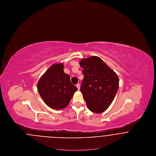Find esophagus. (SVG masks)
I'll return each instance as SVG.
<instances>
[{
	"mask_svg": "<svg viewBox=\"0 0 156 156\" xmlns=\"http://www.w3.org/2000/svg\"><path fill=\"white\" fill-rule=\"evenodd\" d=\"M76 87H77V88H78V90H80V83H78V84H76Z\"/></svg>",
	"mask_w": 156,
	"mask_h": 156,
	"instance_id": "1",
	"label": "esophagus"
}]
</instances>
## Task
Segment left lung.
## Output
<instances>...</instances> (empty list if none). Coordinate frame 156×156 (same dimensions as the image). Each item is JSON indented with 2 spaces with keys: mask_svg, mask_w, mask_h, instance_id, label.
<instances>
[{
  "mask_svg": "<svg viewBox=\"0 0 156 156\" xmlns=\"http://www.w3.org/2000/svg\"><path fill=\"white\" fill-rule=\"evenodd\" d=\"M84 78L81 92L89 110L96 113L105 111L119 88V78L101 58L92 56L80 62Z\"/></svg>",
  "mask_w": 156,
  "mask_h": 156,
  "instance_id": "8db88e82",
  "label": "left lung"
}]
</instances>
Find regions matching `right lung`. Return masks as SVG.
Returning <instances> with one entry per match:
<instances>
[{
  "label": "right lung",
  "mask_w": 156,
  "mask_h": 156,
  "mask_svg": "<svg viewBox=\"0 0 156 156\" xmlns=\"http://www.w3.org/2000/svg\"><path fill=\"white\" fill-rule=\"evenodd\" d=\"M77 88L64 72L63 64H54L40 78L37 90L45 104L54 109H62L69 103Z\"/></svg>",
  "instance_id": "right-lung-1"
}]
</instances>
